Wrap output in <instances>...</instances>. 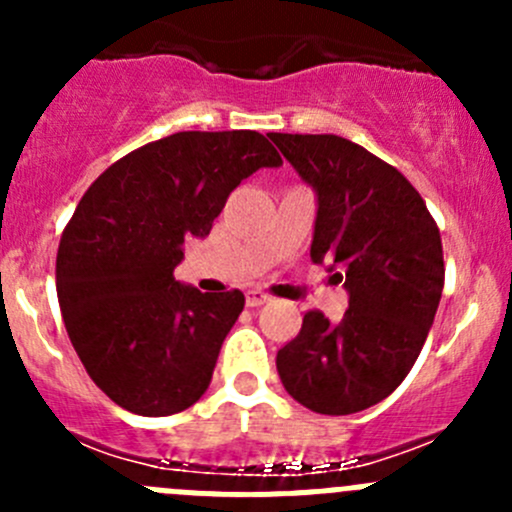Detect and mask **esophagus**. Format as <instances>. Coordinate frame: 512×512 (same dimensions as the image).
Masks as SVG:
<instances>
[{
  "instance_id": "obj_1",
  "label": "esophagus",
  "mask_w": 512,
  "mask_h": 512,
  "mask_svg": "<svg viewBox=\"0 0 512 512\" xmlns=\"http://www.w3.org/2000/svg\"><path fill=\"white\" fill-rule=\"evenodd\" d=\"M245 302H247V307H260V304L270 302V297H267L265 292H260V289H247Z\"/></svg>"
}]
</instances>
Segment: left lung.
<instances>
[{"label":"left lung","mask_w":512,"mask_h":512,"mask_svg":"<svg viewBox=\"0 0 512 512\" xmlns=\"http://www.w3.org/2000/svg\"><path fill=\"white\" fill-rule=\"evenodd\" d=\"M317 193L312 262H329L349 309H319L277 352L287 394L309 411L347 416L384 401L416 364L443 292L436 220L394 165L332 133H270Z\"/></svg>","instance_id":"8db88e82"}]
</instances>
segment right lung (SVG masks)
I'll use <instances>...</instances> for the list:
<instances>
[{
    "instance_id": "1",
    "label": "right lung",
    "mask_w": 512,
    "mask_h": 512,
    "mask_svg": "<svg viewBox=\"0 0 512 512\" xmlns=\"http://www.w3.org/2000/svg\"><path fill=\"white\" fill-rule=\"evenodd\" d=\"M277 165L257 131H180L116 160L86 190L61 235L56 294L81 364L113 404L170 416L208 391L245 294H203L173 270L232 190Z\"/></svg>"
}]
</instances>
